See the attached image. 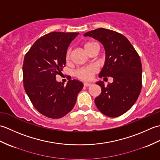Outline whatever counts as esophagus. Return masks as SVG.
<instances>
[{
  "label": "esophagus",
  "mask_w": 160,
  "mask_h": 160,
  "mask_svg": "<svg viewBox=\"0 0 160 160\" xmlns=\"http://www.w3.org/2000/svg\"><path fill=\"white\" fill-rule=\"evenodd\" d=\"M91 85H92V84H91V83H89V82L84 83V87H91Z\"/></svg>",
  "instance_id": "34e87169"
}]
</instances>
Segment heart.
I'll use <instances>...</instances> for the list:
<instances>
[{"mask_svg":"<svg viewBox=\"0 0 160 160\" xmlns=\"http://www.w3.org/2000/svg\"><path fill=\"white\" fill-rule=\"evenodd\" d=\"M98 45L96 43L93 42H88L84 44V49L87 51V52H89L90 49L92 48L94 46H97ZM69 56H70V52L69 51H68L66 55V59L67 60H69ZM98 71V67L95 65H90L85 67H82L81 69H78L76 71V76L80 78L81 80H89L92 78L93 75L97 72Z\"/></svg>","mask_w":160,"mask_h":160,"instance_id":"heart-1","label":"heart"}]
</instances>
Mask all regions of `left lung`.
Returning <instances> with one entry per match:
<instances>
[{
	"label": "left lung",
	"mask_w": 160,
	"mask_h": 160,
	"mask_svg": "<svg viewBox=\"0 0 160 160\" xmlns=\"http://www.w3.org/2000/svg\"><path fill=\"white\" fill-rule=\"evenodd\" d=\"M84 36L92 37L102 44L106 57L99 77H111L113 80L107 86L103 81L96 82L102 91L95 98V104L107 116H120L130 109L140 93V58L129 40L115 31L99 28L85 33Z\"/></svg>",
	"instance_id": "left-lung-1"
}]
</instances>
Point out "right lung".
I'll return each mask as SVG.
<instances>
[{"mask_svg": "<svg viewBox=\"0 0 160 160\" xmlns=\"http://www.w3.org/2000/svg\"><path fill=\"white\" fill-rule=\"evenodd\" d=\"M79 33L53 32L37 40L24 58L25 92L40 113L60 118L73 109L83 83L69 80L66 86L56 80L66 64L67 51Z\"/></svg>", "mask_w": 160, "mask_h": 160, "instance_id": "obj_1", "label": "right lung"}]
</instances>
